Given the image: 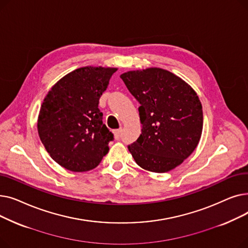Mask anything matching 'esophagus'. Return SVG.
Masks as SVG:
<instances>
[{
	"mask_svg": "<svg viewBox=\"0 0 248 248\" xmlns=\"http://www.w3.org/2000/svg\"><path fill=\"white\" fill-rule=\"evenodd\" d=\"M122 132H123V128L115 129V131H114V137H115L116 140L121 139V137H122Z\"/></svg>",
	"mask_w": 248,
	"mask_h": 248,
	"instance_id": "esophagus-1",
	"label": "esophagus"
}]
</instances>
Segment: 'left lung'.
<instances>
[{"instance_id": "1", "label": "left lung", "mask_w": 248, "mask_h": 248, "mask_svg": "<svg viewBox=\"0 0 248 248\" xmlns=\"http://www.w3.org/2000/svg\"><path fill=\"white\" fill-rule=\"evenodd\" d=\"M140 103L141 134L127 149L145 170L165 173L183 163L196 149L203 128L197 93L180 77L161 68L121 75Z\"/></svg>"}]
</instances>
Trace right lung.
Listing matches in <instances>:
<instances>
[{
	"instance_id": "obj_1",
	"label": "right lung",
	"mask_w": 248,
	"mask_h": 248,
	"mask_svg": "<svg viewBox=\"0 0 248 248\" xmlns=\"http://www.w3.org/2000/svg\"><path fill=\"white\" fill-rule=\"evenodd\" d=\"M116 68H78L51 88L38 117V134L50 157L72 172H86L108 153L113 134L102 123L99 98Z\"/></svg>"
}]
</instances>
